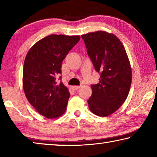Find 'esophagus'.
Masks as SVG:
<instances>
[{
    "label": "esophagus",
    "mask_w": 157,
    "mask_h": 157,
    "mask_svg": "<svg viewBox=\"0 0 157 157\" xmlns=\"http://www.w3.org/2000/svg\"><path fill=\"white\" fill-rule=\"evenodd\" d=\"M80 86H71V88H72L73 90H74V91H76V90H78L79 89H80Z\"/></svg>",
    "instance_id": "esophagus-1"
}]
</instances>
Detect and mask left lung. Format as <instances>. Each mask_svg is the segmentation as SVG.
I'll list each match as a JSON object with an SVG mask.
<instances>
[{
	"label": "left lung",
	"mask_w": 157,
	"mask_h": 157,
	"mask_svg": "<svg viewBox=\"0 0 157 157\" xmlns=\"http://www.w3.org/2000/svg\"><path fill=\"white\" fill-rule=\"evenodd\" d=\"M81 36L95 71L101 73L99 82L91 85L89 109L98 116H108L118 110L128 96L132 79L128 56L115 34L99 30Z\"/></svg>",
	"instance_id": "left-lung-1"
}]
</instances>
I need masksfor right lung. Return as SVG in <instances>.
Returning a JSON list of instances; mask_svg holds the SVG:
<instances>
[{
    "mask_svg": "<svg viewBox=\"0 0 157 157\" xmlns=\"http://www.w3.org/2000/svg\"><path fill=\"white\" fill-rule=\"evenodd\" d=\"M79 35L50 34L34 44L26 55L23 69V88L31 105L47 118L65 113L70 93L56 77L62 63L79 41Z\"/></svg>",
    "mask_w": 157,
    "mask_h": 157,
    "instance_id": "right-lung-1",
    "label": "right lung"
}]
</instances>
